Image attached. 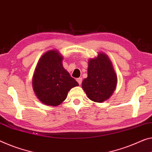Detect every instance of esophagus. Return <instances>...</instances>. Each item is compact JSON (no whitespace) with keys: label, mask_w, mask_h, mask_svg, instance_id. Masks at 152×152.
Listing matches in <instances>:
<instances>
[{"label":"esophagus","mask_w":152,"mask_h":152,"mask_svg":"<svg viewBox=\"0 0 152 152\" xmlns=\"http://www.w3.org/2000/svg\"><path fill=\"white\" fill-rule=\"evenodd\" d=\"M77 81L79 85H81V83H82V78H81V77L77 78Z\"/></svg>","instance_id":"34e87169"}]
</instances>
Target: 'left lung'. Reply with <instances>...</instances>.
I'll list each match as a JSON object with an SVG mask.
<instances>
[{
    "instance_id": "obj_1",
    "label": "left lung",
    "mask_w": 152,
    "mask_h": 152,
    "mask_svg": "<svg viewBox=\"0 0 152 152\" xmlns=\"http://www.w3.org/2000/svg\"><path fill=\"white\" fill-rule=\"evenodd\" d=\"M117 85V76L108 57L100 53L89 60L88 77L84 79L82 88L92 101L100 102L113 94Z\"/></svg>"
}]
</instances>
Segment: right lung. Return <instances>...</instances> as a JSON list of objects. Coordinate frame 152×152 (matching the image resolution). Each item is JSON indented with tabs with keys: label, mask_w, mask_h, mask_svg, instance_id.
<instances>
[{
	"label": "right lung",
	"mask_w": 152,
	"mask_h": 152,
	"mask_svg": "<svg viewBox=\"0 0 152 152\" xmlns=\"http://www.w3.org/2000/svg\"><path fill=\"white\" fill-rule=\"evenodd\" d=\"M62 58L56 51H49L40 58L34 71V91L38 99L47 105H59L66 99L69 91L79 86L63 68Z\"/></svg>",
	"instance_id": "obj_1"
}]
</instances>
